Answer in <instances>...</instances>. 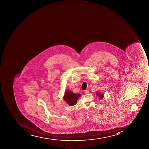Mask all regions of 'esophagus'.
<instances>
[{
  "mask_svg": "<svg viewBox=\"0 0 149 149\" xmlns=\"http://www.w3.org/2000/svg\"><path fill=\"white\" fill-rule=\"evenodd\" d=\"M84 92L86 94H87L89 93V91H88V90H85L84 91Z\"/></svg>",
  "mask_w": 149,
  "mask_h": 149,
  "instance_id": "esophagus-1",
  "label": "esophagus"
}]
</instances>
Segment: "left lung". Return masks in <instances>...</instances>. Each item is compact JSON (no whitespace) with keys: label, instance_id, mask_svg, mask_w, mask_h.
<instances>
[{"label":"left lung","instance_id":"left-lung-1","mask_svg":"<svg viewBox=\"0 0 149 149\" xmlns=\"http://www.w3.org/2000/svg\"><path fill=\"white\" fill-rule=\"evenodd\" d=\"M97 96L100 97V99H102V98L103 97V95L100 93H99V92H97Z\"/></svg>","mask_w":149,"mask_h":149}]
</instances>
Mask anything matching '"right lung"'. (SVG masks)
Wrapping results in <instances>:
<instances>
[{"label": "right lung", "mask_w": 149, "mask_h": 149, "mask_svg": "<svg viewBox=\"0 0 149 149\" xmlns=\"http://www.w3.org/2000/svg\"><path fill=\"white\" fill-rule=\"evenodd\" d=\"M80 96L79 94H74L71 91H67L65 94L64 99L69 105L73 106L76 104L77 101Z\"/></svg>", "instance_id": "add662e5"}]
</instances>
